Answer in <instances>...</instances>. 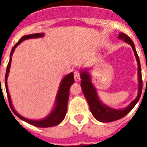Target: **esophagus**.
<instances>
[{
  "label": "esophagus",
  "mask_w": 147,
  "mask_h": 147,
  "mask_svg": "<svg viewBox=\"0 0 147 147\" xmlns=\"http://www.w3.org/2000/svg\"><path fill=\"white\" fill-rule=\"evenodd\" d=\"M74 78H75V81H76V82H79V81H80L81 78L79 71H76L74 72Z\"/></svg>",
  "instance_id": "34e87169"
}]
</instances>
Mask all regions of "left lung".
Instances as JSON below:
<instances>
[{"label": "left lung", "mask_w": 147, "mask_h": 147, "mask_svg": "<svg viewBox=\"0 0 147 147\" xmlns=\"http://www.w3.org/2000/svg\"><path fill=\"white\" fill-rule=\"evenodd\" d=\"M118 39L123 40L124 42L131 46L137 59V65H138V73H137L138 74V94L137 98L127 107H126L123 109H114L108 107L99 99L96 88L92 82V77L90 76L88 70L87 69L81 70V79H82L81 87L82 89L83 94L89 105L90 111L92 112V115L96 120L100 122H112L126 116L134 107L135 105H137V103L139 101L140 98L141 96L142 88H143L141 66H140L139 56L137 55V51L135 49L134 43L127 35H126L123 33H119Z\"/></svg>", "instance_id": "1"}]
</instances>
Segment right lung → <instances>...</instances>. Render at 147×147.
I'll return each mask as SVG.
<instances>
[{"label":"right lung","mask_w":147,"mask_h":147,"mask_svg":"<svg viewBox=\"0 0 147 147\" xmlns=\"http://www.w3.org/2000/svg\"><path fill=\"white\" fill-rule=\"evenodd\" d=\"M44 36V33H33V34H30V35L24 36L23 37L20 38V40L14 45V47L12 48L11 53L10 55V60L8 62L7 66V70H6L5 74V87H6V92L7 94L8 101H9V105L10 107L13 112V114L17 117H18L20 120L25 121L26 123H30L31 125L38 127H55V126L59 124L63 120H64L65 114L67 111V105H68V100H69V89L71 85L75 82L74 80V76L73 72L68 74L65 76L64 78H62L61 82H60L59 90H58L57 94L55 97V105L52 111L47 115L45 118L41 119V120H30V119H27L26 117H24L21 116L20 114L17 113L15 109L13 107L12 101L10 99V95L9 94V91H8L7 87V78L9 72H10V65H11V60H12V55L13 53L14 52L16 47L21 43L23 41L29 39H34V38H41ZM1 79V78H0Z\"/></svg>","instance_id":"right-lung-1"}]
</instances>
